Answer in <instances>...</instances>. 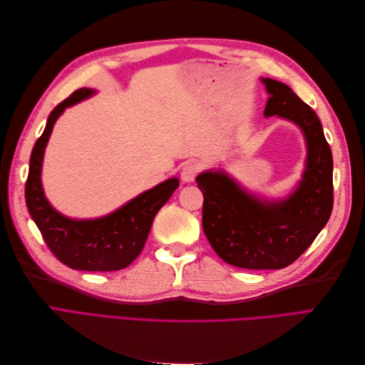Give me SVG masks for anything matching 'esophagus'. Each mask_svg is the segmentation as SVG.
<instances>
[{"mask_svg":"<svg viewBox=\"0 0 365 365\" xmlns=\"http://www.w3.org/2000/svg\"><path fill=\"white\" fill-rule=\"evenodd\" d=\"M197 172H200V168H197V164H195V163H185L182 165V169H181V180L184 182H192V181H195Z\"/></svg>","mask_w":365,"mask_h":365,"instance_id":"1","label":"esophagus"}]
</instances>
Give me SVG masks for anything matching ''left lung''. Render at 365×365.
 Masks as SVG:
<instances>
[{
	"label": "left lung",
	"instance_id": "1",
	"mask_svg": "<svg viewBox=\"0 0 365 365\" xmlns=\"http://www.w3.org/2000/svg\"><path fill=\"white\" fill-rule=\"evenodd\" d=\"M269 93L264 115L302 128L307 158L303 180L283 201H262L225 172L196 178L204 195L202 228L217 256L245 269H282L295 262L324 228L334 208V160L314 109L288 85L262 79Z\"/></svg>",
	"mask_w": 365,
	"mask_h": 365
}]
</instances>
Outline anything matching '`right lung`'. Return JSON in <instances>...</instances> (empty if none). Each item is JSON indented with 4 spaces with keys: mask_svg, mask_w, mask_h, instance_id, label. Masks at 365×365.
<instances>
[{
    "mask_svg": "<svg viewBox=\"0 0 365 365\" xmlns=\"http://www.w3.org/2000/svg\"><path fill=\"white\" fill-rule=\"evenodd\" d=\"M93 94L94 91L88 88H81L50 113L47 126L31 150L26 204L47 247L63 264L81 271H118L138 257L146 244L153 217L178 189L180 181L176 178L164 181L105 217L77 220L58 213L42 190L43 150L54 121L63 109Z\"/></svg>",
    "mask_w": 365,
    "mask_h": 365,
    "instance_id": "1",
    "label": "right lung"
}]
</instances>
